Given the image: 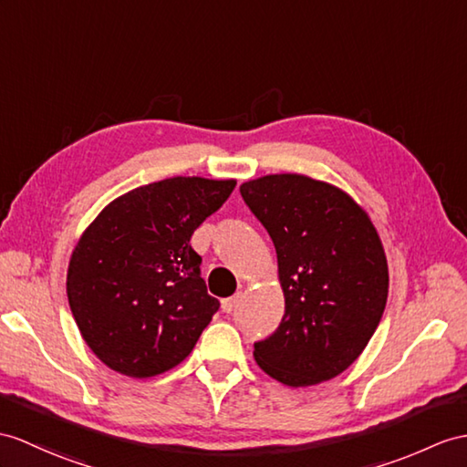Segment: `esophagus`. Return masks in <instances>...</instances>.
Returning <instances> with one entry per match:
<instances>
[{"label":"esophagus","mask_w":467,"mask_h":467,"mask_svg":"<svg viewBox=\"0 0 467 467\" xmlns=\"http://www.w3.org/2000/svg\"><path fill=\"white\" fill-rule=\"evenodd\" d=\"M240 297H242V293H235L234 297H227V299H223L222 301V309H223V313H232L235 306H237V303H240Z\"/></svg>","instance_id":"obj_1"}]
</instances>
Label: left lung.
I'll list each match as a JSON object with an SVG mask.
<instances>
[{
	"label": "left lung",
	"mask_w": 467,
	"mask_h": 467,
	"mask_svg": "<svg viewBox=\"0 0 467 467\" xmlns=\"http://www.w3.org/2000/svg\"><path fill=\"white\" fill-rule=\"evenodd\" d=\"M242 198L277 252L285 315L254 345L261 370L285 386L338 377L365 350L389 297L377 227L345 190L303 174L244 182Z\"/></svg>",
	"instance_id": "left-lung-1"
}]
</instances>
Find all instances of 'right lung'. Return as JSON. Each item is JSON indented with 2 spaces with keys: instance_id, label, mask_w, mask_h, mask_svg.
Listing matches in <instances>:
<instances>
[{
  "instance_id": "1",
  "label": "right lung",
  "mask_w": 467,
  "mask_h": 467,
  "mask_svg": "<svg viewBox=\"0 0 467 467\" xmlns=\"http://www.w3.org/2000/svg\"><path fill=\"white\" fill-rule=\"evenodd\" d=\"M235 180L174 176L105 206L75 245L67 297L97 358L148 379L184 360L220 309L192 249L196 227L222 208Z\"/></svg>"
}]
</instances>
